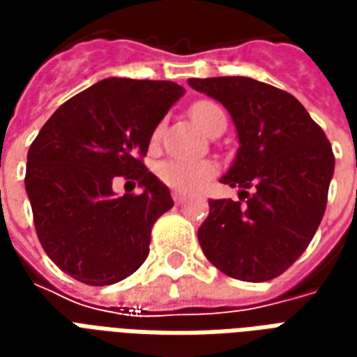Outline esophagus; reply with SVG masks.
Listing matches in <instances>:
<instances>
[{
  "label": "esophagus",
  "mask_w": 357,
  "mask_h": 357,
  "mask_svg": "<svg viewBox=\"0 0 357 357\" xmlns=\"http://www.w3.org/2000/svg\"><path fill=\"white\" fill-rule=\"evenodd\" d=\"M174 202H176L178 206H181V204H185L187 202V197H183V195L179 193H174Z\"/></svg>",
  "instance_id": "1"
}]
</instances>
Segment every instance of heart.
I'll return each instance as SVG.
<instances>
[{
  "instance_id": "heart-1",
  "label": "heart",
  "mask_w": 357,
  "mask_h": 357,
  "mask_svg": "<svg viewBox=\"0 0 357 357\" xmlns=\"http://www.w3.org/2000/svg\"><path fill=\"white\" fill-rule=\"evenodd\" d=\"M189 114L193 122L202 132H208L216 120L225 118L224 110L218 107L216 102L199 101L189 109ZM160 130L155 132V139L158 137ZM216 164L210 160H181V158H170L164 160L158 166V178L162 179L166 185L178 191V193H195L208 183L210 179L216 176Z\"/></svg>"
}]
</instances>
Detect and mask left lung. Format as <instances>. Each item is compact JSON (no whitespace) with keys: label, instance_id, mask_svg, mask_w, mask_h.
Here are the masks:
<instances>
[{"label":"left lung","instance_id":"left-lung-1","mask_svg":"<svg viewBox=\"0 0 357 357\" xmlns=\"http://www.w3.org/2000/svg\"><path fill=\"white\" fill-rule=\"evenodd\" d=\"M222 102L239 149L220 181L241 187L239 201H208L199 227L204 256L225 275L268 281L296 262L321 224L335 172L333 149L302 102L245 76L189 78ZM255 185V195L246 191Z\"/></svg>","mask_w":357,"mask_h":357}]
</instances>
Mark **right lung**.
Instances as JSON below:
<instances>
[{
    "instance_id": "right-lung-1",
    "label": "right lung",
    "mask_w": 357,
    "mask_h": 357,
    "mask_svg": "<svg viewBox=\"0 0 357 357\" xmlns=\"http://www.w3.org/2000/svg\"><path fill=\"white\" fill-rule=\"evenodd\" d=\"M183 93L176 82L105 78L43 124L28 151L24 187L43 250L65 273L102 287L145 262L153 224L174 201L141 156ZM116 175L135 178L142 195L116 197Z\"/></svg>"
}]
</instances>
